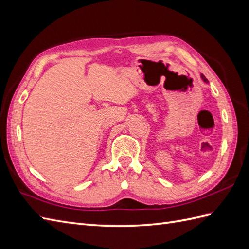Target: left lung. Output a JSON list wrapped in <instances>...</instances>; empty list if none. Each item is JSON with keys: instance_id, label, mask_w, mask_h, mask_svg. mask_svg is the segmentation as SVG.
<instances>
[{"instance_id": "obj_1", "label": "left lung", "mask_w": 249, "mask_h": 249, "mask_svg": "<svg viewBox=\"0 0 249 249\" xmlns=\"http://www.w3.org/2000/svg\"><path fill=\"white\" fill-rule=\"evenodd\" d=\"M201 78L204 79V82H205V83H208V79H207V78L204 76V75H201Z\"/></svg>"}]
</instances>
